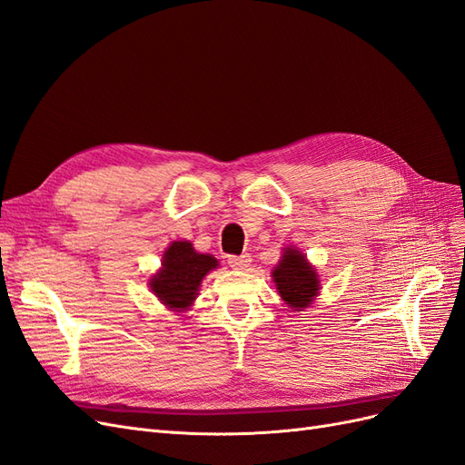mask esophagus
Wrapping results in <instances>:
<instances>
[{
    "mask_svg": "<svg viewBox=\"0 0 465 465\" xmlns=\"http://www.w3.org/2000/svg\"><path fill=\"white\" fill-rule=\"evenodd\" d=\"M250 263H252L250 254H242V256H229V265L232 267V270H246V267H250Z\"/></svg>",
    "mask_w": 465,
    "mask_h": 465,
    "instance_id": "esophagus-1",
    "label": "esophagus"
}]
</instances>
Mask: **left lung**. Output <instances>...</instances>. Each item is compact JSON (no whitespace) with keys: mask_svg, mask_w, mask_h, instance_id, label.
<instances>
[{"mask_svg":"<svg viewBox=\"0 0 465 465\" xmlns=\"http://www.w3.org/2000/svg\"><path fill=\"white\" fill-rule=\"evenodd\" d=\"M275 287L291 308L299 311L312 302L318 292V275L299 250L287 248L283 260L273 270Z\"/></svg>","mask_w":465,"mask_h":465,"instance_id":"obj_1","label":"left lung"}]
</instances>
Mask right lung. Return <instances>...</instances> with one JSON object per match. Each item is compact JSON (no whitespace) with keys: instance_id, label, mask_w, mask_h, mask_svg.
<instances>
[{"instance_id":"add662e5","label":"right lung","mask_w":465,"mask_h":465,"mask_svg":"<svg viewBox=\"0 0 465 465\" xmlns=\"http://www.w3.org/2000/svg\"><path fill=\"white\" fill-rule=\"evenodd\" d=\"M217 267V260L198 254L190 242H173L163 256V270L153 277L151 289L166 304L180 311L188 308L198 294L202 279Z\"/></svg>"}]
</instances>
